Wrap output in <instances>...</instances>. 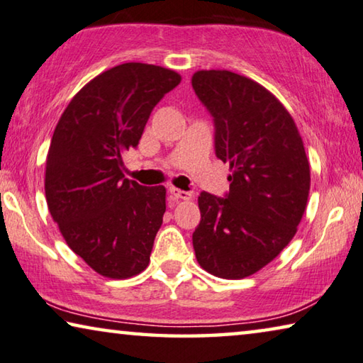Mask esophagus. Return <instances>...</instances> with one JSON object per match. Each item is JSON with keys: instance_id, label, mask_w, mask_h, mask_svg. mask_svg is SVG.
Instances as JSON below:
<instances>
[{"instance_id": "34e87169", "label": "esophagus", "mask_w": 363, "mask_h": 363, "mask_svg": "<svg viewBox=\"0 0 363 363\" xmlns=\"http://www.w3.org/2000/svg\"><path fill=\"white\" fill-rule=\"evenodd\" d=\"M169 193H170V196L174 199H189L191 198V193H188V191H183V189H178V188H174V186H170L169 188Z\"/></svg>"}]
</instances>
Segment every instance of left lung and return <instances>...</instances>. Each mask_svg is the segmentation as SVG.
Listing matches in <instances>:
<instances>
[{
	"label": "left lung",
	"instance_id": "obj_1",
	"mask_svg": "<svg viewBox=\"0 0 363 363\" xmlns=\"http://www.w3.org/2000/svg\"><path fill=\"white\" fill-rule=\"evenodd\" d=\"M191 85L213 118L216 156L231 169L223 198L199 194L193 247L206 272L238 280L272 262L293 240L311 167L293 117L257 82L230 70H199Z\"/></svg>",
	"mask_w": 363,
	"mask_h": 363
}]
</instances>
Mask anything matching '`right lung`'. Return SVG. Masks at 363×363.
I'll use <instances>...</instances> for the list:
<instances>
[{
    "mask_svg": "<svg viewBox=\"0 0 363 363\" xmlns=\"http://www.w3.org/2000/svg\"><path fill=\"white\" fill-rule=\"evenodd\" d=\"M182 77L152 64L116 65L86 83L62 112L46 157L48 209L67 246L99 275L123 280L150 264L165 188L123 177L152 109Z\"/></svg>",
    "mask_w": 363,
    "mask_h": 363,
    "instance_id": "1",
    "label": "right lung"
}]
</instances>
